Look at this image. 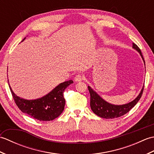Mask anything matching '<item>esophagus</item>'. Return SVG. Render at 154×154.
<instances>
[{"mask_svg":"<svg viewBox=\"0 0 154 154\" xmlns=\"http://www.w3.org/2000/svg\"><path fill=\"white\" fill-rule=\"evenodd\" d=\"M83 79L84 78H83V75L78 74L75 77L74 80H75V81H76V82H80V81H82L83 80Z\"/></svg>","mask_w":154,"mask_h":154,"instance_id":"34e87169","label":"esophagus"}]
</instances>
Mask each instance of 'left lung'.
Returning a JSON list of instances; mask_svg holds the SVG:
<instances>
[{
	"label": "left lung",
	"mask_w": 154,
	"mask_h": 154,
	"mask_svg": "<svg viewBox=\"0 0 154 154\" xmlns=\"http://www.w3.org/2000/svg\"><path fill=\"white\" fill-rule=\"evenodd\" d=\"M132 45V48L139 52L143 62L145 63L144 59L143 57L140 49L134 43H133ZM143 88H144V86L143 87L138 96L132 102L122 104V105H114V104L107 103L106 101L103 99L95 91H94L89 86H88V89L89 91L91 96V109L94 114L101 118H103V119H112L120 117L128 112L138 102L142 95Z\"/></svg>",
	"instance_id": "left-lung-1"
}]
</instances>
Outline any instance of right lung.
I'll return each mask as SVG.
<instances>
[{"label":"right lung","instance_id":"obj_1","mask_svg":"<svg viewBox=\"0 0 154 154\" xmlns=\"http://www.w3.org/2000/svg\"><path fill=\"white\" fill-rule=\"evenodd\" d=\"M72 83V80L65 81L46 95L35 100L22 99L14 93L10 85L9 87L15 103L22 112L40 121H50L56 119L63 112L65 104L63 92Z\"/></svg>","mask_w":154,"mask_h":154}]
</instances>
